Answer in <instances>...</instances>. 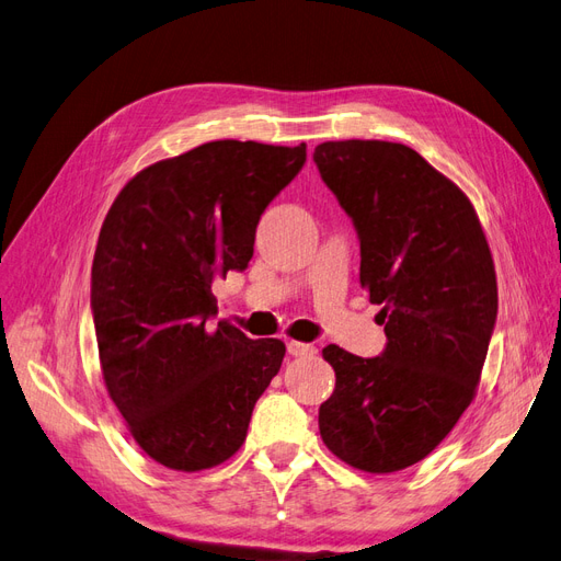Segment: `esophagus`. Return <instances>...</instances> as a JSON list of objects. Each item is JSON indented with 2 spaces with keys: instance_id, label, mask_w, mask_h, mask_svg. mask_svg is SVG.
Listing matches in <instances>:
<instances>
[{
  "instance_id": "34e87169",
  "label": "esophagus",
  "mask_w": 561,
  "mask_h": 561,
  "mask_svg": "<svg viewBox=\"0 0 561 561\" xmlns=\"http://www.w3.org/2000/svg\"><path fill=\"white\" fill-rule=\"evenodd\" d=\"M287 353L295 355V358H307V355H316L318 348L313 344H304V342H287Z\"/></svg>"
}]
</instances>
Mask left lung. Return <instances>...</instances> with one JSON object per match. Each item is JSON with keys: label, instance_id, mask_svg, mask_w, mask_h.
<instances>
[{"label": "left lung", "instance_id": "left-lung-1", "mask_svg": "<svg viewBox=\"0 0 561 561\" xmlns=\"http://www.w3.org/2000/svg\"><path fill=\"white\" fill-rule=\"evenodd\" d=\"M313 161L360 239V285L386 332L377 358L322 348L336 375L322 443L365 472L426 458L468 410L496 325L486 236L468 196L412 147L322 142Z\"/></svg>", "mask_w": 561, "mask_h": 561}]
</instances>
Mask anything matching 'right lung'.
Masks as SVG:
<instances>
[{"label":"right lung","mask_w":561,"mask_h":561,"mask_svg":"<svg viewBox=\"0 0 561 561\" xmlns=\"http://www.w3.org/2000/svg\"><path fill=\"white\" fill-rule=\"evenodd\" d=\"M307 145L217 140L147 165L105 217L91 309L107 393L140 449L196 472L241 449L285 344L219 320L210 285L252 257L264 208Z\"/></svg>","instance_id":"1"}]
</instances>
